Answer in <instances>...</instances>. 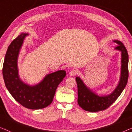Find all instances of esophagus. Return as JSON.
I'll list each match as a JSON object with an SVG mask.
<instances>
[{"mask_svg":"<svg viewBox=\"0 0 132 132\" xmlns=\"http://www.w3.org/2000/svg\"><path fill=\"white\" fill-rule=\"evenodd\" d=\"M77 70H74V69L71 70V71H70V73H69L70 75L71 76H76V75H77Z\"/></svg>","mask_w":132,"mask_h":132,"instance_id":"obj_1","label":"esophagus"}]
</instances>
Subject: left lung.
<instances>
[{
    "mask_svg": "<svg viewBox=\"0 0 132 132\" xmlns=\"http://www.w3.org/2000/svg\"><path fill=\"white\" fill-rule=\"evenodd\" d=\"M113 41L118 44L115 49L121 52V70L120 82L111 94L99 96L88 88L80 77H76L78 94L77 103L83 109L86 111L98 112L106 109L118 98L127 85L129 77V56L127 49L121 41Z\"/></svg>",
    "mask_w": 132,
    "mask_h": 132,
    "instance_id": "1",
    "label": "left lung"
}]
</instances>
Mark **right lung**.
<instances>
[{"mask_svg":"<svg viewBox=\"0 0 132 132\" xmlns=\"http://www.w3.org/2000/svg\"><path fill=\"white\" fill-rule=\"evenodd\" d=\"M28 34H21L9 46L3 65L5 86L14 98L21 105L30 109L46 108L53 101L57 86L66 76L65 70L47 75L36 85L23 82L19 76L17 59L23 40Z\"/></svg>","mask_w":132,"mask_h":132,"instance_id":"1","label":"right lung"}]
</instances>
